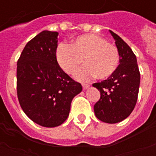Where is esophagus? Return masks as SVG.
Segmentation results:
<instances>
[{
	"label": "esophagus",
	"instance_id": "esophagus-1",
	"mask_svg": "<svg viewBox=\"0 0 156 156\" xmlns=\"http://www.w3.org/2000/svg\"><path fill=\"white\" fill-rule=\"evenodd\" d=\"M82 86H83V89H87V88H89V86H90V85L88 84V83H83Z\"/></svg>",
	"mask_w": 156,
	"mask_h": 156
}]
</instances>
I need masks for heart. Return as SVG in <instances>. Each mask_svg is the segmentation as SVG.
<instances>
[{"label": "heart", "instance_id": "heart-1", "mask_svg": "<svg viewBox=\"0 0 156 156\" xmlns=\"http://www.w3.org/2000/svg\"><path fill=\"white\" fill-rule=\"evenodd\" d=\"M56 58L60 68L68 74L73 73L83 59L85 65L74 73L77 79L88 80L94 77L106 79L116 71L119 52L101 36L85 34L76 37L70 45H58Z\"/></svg>", "mask_w": 156, "mask_h": 156}]
</instances>
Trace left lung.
<instances>
[{
	"label": "left lung",
	"mask_w": 156,
	"mask_h": 156,
	"mask_svg": "<svg viewBox=\"0 0 156 156\" xmlns=\"http://www.w3.org/2000/svg\"><path fill=\"white\" fill-rule=\"evenodd\" d=\"M119 52V64L114 74L106 80L95 83L100 98L94 105V113L99 120L115 124L125 119L134 110L137 102L140 73L137 59L129 45L109 30Z\"/></svg>",
	"instance_id": "left-lung-1"
}]
</instances>
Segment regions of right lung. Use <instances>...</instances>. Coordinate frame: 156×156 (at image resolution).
Listing matches in <instances>:
<instances>
[{"mask_svg": "<svg viewBox=\"0 0 156 156\" xmlns=\"http://www.w3.org/2000/svg\"><path fill=\"white\" fill-rule=\"evenodd\" d=\"M58 32L43 31L29 41L17 61L16 89L22 110L33 122L57 127L68 119L71 102L82 85L56 58Z\"/></svg>", "mask_w": 156, "mask_h": 156, "instance_id": "add662e5", "label": "right lung"}]
</instances>
